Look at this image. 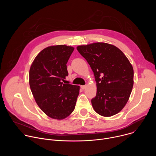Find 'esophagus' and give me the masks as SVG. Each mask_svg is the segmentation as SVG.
Segmentation results:
<instances>
[{"label":"esophagus","mask_w":156,"mask_h":156,"mask_svg":"<svg viewBox=\"0 0 156 156\" xmlns=\"http://www.w3.org/2000/svg\"><path fill=\"white\" fill-rule=\"evenodd\" d=\"M86 87V85H84V86H81V88L82 89V90H84V89Z\"/></svg>","instance_id":"34e87169"}]
</instances>
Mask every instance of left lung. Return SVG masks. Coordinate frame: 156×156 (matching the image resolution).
<instances>
[{
  "label": "left lung",
  "instance_id": "obj_1",
  "mask_svg": "<svg viewBox=\"0 0 156 156\" xmlns=\"http://www.w3.org/2000/svg\"><path fill=\"white\" fill-rule=\"evenodd\" d=\"M94 73L97 93L91 99L96 112L104 117L118 114L127 103L134 72L129 61L116 46L96 42L76 48Z\"/></svg>",
  "mask_w": 156,
  "mask_h": 156
}]
</instances>
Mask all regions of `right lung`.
<instances>
[{
  "mask_svg": "<svg viewBox=\"0 0 156 156\" xmlns=\"http://www.w3.org/2000/svg\"><path fill=\"white\" fill-rule=\"evenodd\" d=\"M74 48L48 47L34 58L30 69V86L34 98L48 117L62 120L75 109L80 86L63 84L69 73L67 63Z\"/></svg>",
  "mask_w": 156,
  "mask_h": 156,
  "instance_id": "1",
  "label": "right lung"
}]
</instances>
